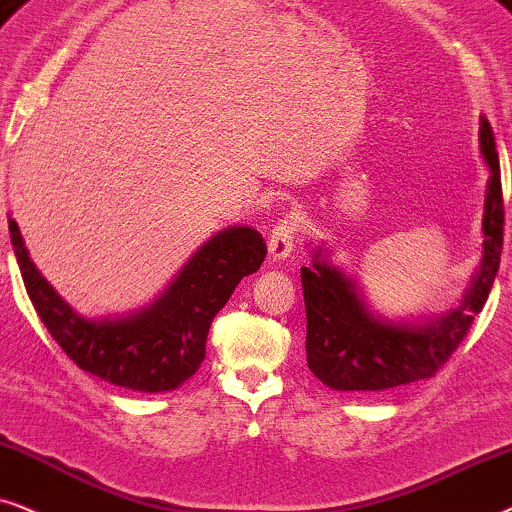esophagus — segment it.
<instances>
[{"mask_svg": "<svg viewBox=\"0 0 512 512\" xmlns=\"http://www.w3.org/2000/svg\"><path fill=\"white\" fill-rule=\"evenodd\" d=\"M295 234H297V222L288 217V220H281L271 229L269 234V257L274 262L288 260L292 245H295Z\"/></svg>", "mask_w": 512, "mask_h": 512, "instance_id": "34e87169", "label": "esophagus"}]
</instances>
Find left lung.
I'll return each instance as SVG.
<instances>
[{
  "mask_svg": "<svg viewBox=\"0 0 512 512\" xmlns=\"http://www.w3.org/2000/svg\"><path fill=\"white\" fill-rule=\"evenodd\" d=\"M480 154L489 168L482 260L456 309L417 320H393L372 311L360 285L330 262L325 245L302 267L306 304V363L332 391H384L431 379L466 337L492 290L503 248L501 168L494 131L480 117Z\"/></svg>",
  "mask_w": 512,
  "mask_h": 512,
  "instance_id": "left-lung-1",
  "label": "left lung"
}]
</instances>
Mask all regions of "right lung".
Instances as JSON below:
<instances>
[{
  "instance_id": "right-lung-1",
  "label": "right lung",
  "mask_w": 512,
  "mask_h": 512,
  "mask_svg": "<svg viewBox=\"0 0 512 512\" xmlns=\"http://www.w3.org/2000/svg\"><path fill=\"white\" fill-rule=\"evenodd\" d=\"M9 234L27 295L60 349L84 372L140 393L175 391L199 370L217 311L267 257L257 229L217 231L152 304L117 318H86L34 267L13 217Z\"/></svg>"
}]
</instances>
